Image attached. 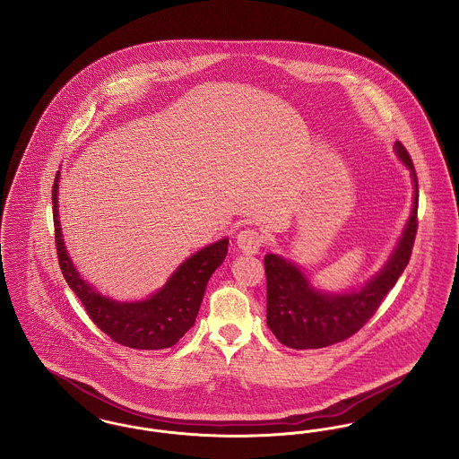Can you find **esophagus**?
Returning <instances> with one entry per match:
<instances>
[{"instance_id": "obj_1", "label": "esophagus", "mask_w": 459, "mask_h": 459, "mask_svg": "<svg viewBox=\"0 0 459 459\" xmlns=\"http://www.w3.org/2000/svg\"><path fill=\"white\" fill-rule=\"evenodd\" d=\"M236 240H238L240 251L246 253V255L258 253L263 246V242H264L262 234L256 229H249V227L242 229L239 234H238Z\"/></svg>"}]
</instances>
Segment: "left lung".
I'll return each mask as SVG.
<instances>
[{"label":"left lung","instance_id":"left-lung-1","mask_svg":"<svg viewBox=\"0 0 459 459\" xmlns=\"http://www.w3.org/2000/svg\"><path fill=\"white\" fill-rule=\"evenodd\" d=\"M395 153L410 167L415 180L413 212L391 260L361 290L350 294L318 292L298 266L277 255L264 256L266 325L287 348L320 350L350 339L377 313L410 263L418 229V178L411 156L399 141Z\"/></svg>","mask_w":459,"mask_h":459}]
</instances>
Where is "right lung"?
<instances>
[{
	"instance_id": "1",
	"label": "right lung",
	"mask_w": 459,
	"mask_h": 459,
	"mask_svg": "<svg viewBox=\"0 0 459 459\" xmlns=\"http://www.w3.org/2000/svg\"><path fill=\"white\" fill-rule=\"evenodd\" d=\"M58 174L53 184L55 244L60 270L66 284L84 305L89 318L117 344L132 350L156 351L172 348L195 325L203 294L212 273L227 256L229 240L221 239L197 251L182 263L169 282L153 298L139 303H117L100 296L84 282L66 255L56 212Z\"/></svg>"
}]
</instances>
